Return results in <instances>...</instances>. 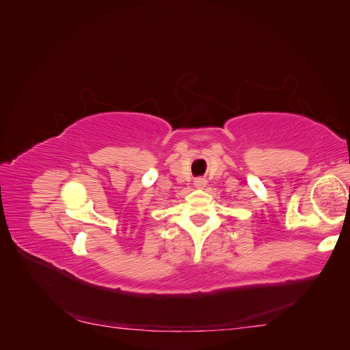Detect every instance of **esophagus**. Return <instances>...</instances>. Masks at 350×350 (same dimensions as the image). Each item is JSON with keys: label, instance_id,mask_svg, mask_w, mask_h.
<instances>
[{"label": "esophagus", "instance_id": "obj_1", "mask_svg": "<svg viewBox=\"0 0 350 350\" xmlns=\"http://www.w3.org/2000/svg\"><path fill=\"white\" fill-rule=\"evenodd\" d=\"M194 185H196L197 188H204V187L207 185V183H206V179H203V178H198V179H196Z\"/></svg>", "mask_w": 350, "mask_h": 350}]
</instances>
